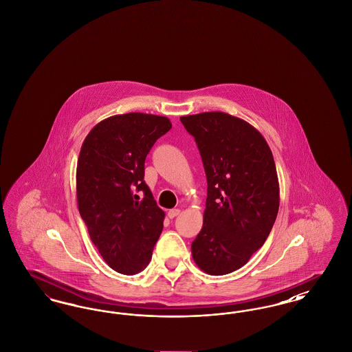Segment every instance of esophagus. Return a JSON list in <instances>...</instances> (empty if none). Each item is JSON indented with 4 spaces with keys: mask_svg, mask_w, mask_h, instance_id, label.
Returning <instances> with one entry per match:
<instances>
[{
    "mask_svg": "<svg viewBox=\"0 0 352 352\" xmlns=\"http://www.w3.org/2000/svg\"><path fill=\"white\" fill-rule=\"evenodd\" d=\"M181 214V210L179 208H173L168 212V217L170 219H174L175 217H178Z\"/></svg>",
    "mask_w": 352,
    "mask_h": 352,
    "instance_id": "1",
    "label": "esophagus"
}]
</instances>
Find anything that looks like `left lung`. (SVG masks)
Instances as JSON below:
<instances>
[{"instance_id":"obj_1","label":"left lung","mask_w":352,"mask_h":352,"mask_svg":"<svg viewBox=\"0 0 352 352\" xmlns=\"http://www.w3.org/2000/svg\"><path fill=\"white\" fill-rule=\"evenodd\" d=\"M207 178L203 227L191 244L195 264L211 276L245 265L263 247L280 207L268 142L250 122L224 112L182 116Z\"/></svg>"}]
</instances>
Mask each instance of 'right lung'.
I'll return each mask as SVG.
<instances>
[{"label":"right lung","mask_w":352,"mask_h":352,"mask_svg":"<svg viewBox=\"0 0 352 352\" xmlns=\"http://www.w3.org/2000/svg\"><path fill=\"white\" fill-rule=\"evenodd\" d=\"M170 129L165 116L140 112L111 116L91 129L79 153L80 217L101 257L121 274L146 268L162 232L165 212L154 201L144 174L151 146Z\"/></svg>","instance_id":"add662e5"}]
</instances>
